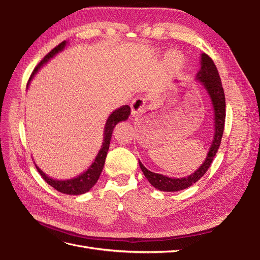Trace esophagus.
<instances>
[{
	"mask_svg": "<svg viewBox=\"0 0 260 260\" xmlns=\"http://www.w3.org/2000/svg\"><path fill=\"white\" fill-rule=\"evenodd\" d=\"M146 103V98L144 96H137L132 100L131 102V109L133 115H138L143 111V107Z\"/></svg>",
	"mask_w": 260,
	"mask_h": 260,
	"instance_id": "obj_1",
	"label": "esophagus"
}]
</instances>
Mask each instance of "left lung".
Listing matches in <instances>:
<instances>
[{
  "label": "left lung",
  "instance_id": "8db88e82",
  "mask_svg": "<svg viewBox=\"0 0 260 260\" xmlns=\"http://www.w3.org/2000/svg\"><path fill=\"white\" fill-rule=\"evenodd\" d=\"M201 69L198 73L196 78L205 86L206 90L208 91L212 105H214L215 111V137L212 140L211 147L208 152V155L206 157V160L204 161L202 166L196 170L194 174L185 178H169L166 176H162L159 174H155V172L149 171L146 169L142 162L139 161L140 167L142 169L144 176L149 181L154 187L158 188L160 191L166 192H176L183 190L188 186L194 184L196 181L200 180L204 174L208 170L210 167V164L212 162V159L216 156V153L218 152V148L221 143V139L223 135L224 129V120H225V98H224V91L222 88L221 79H220L219 73L217 70V67L215 65L214 60H212L207 54H202V61H201Z\"/></svg>",
  "mask_w": 260,
  "mask_h": 260
}]
</instances>
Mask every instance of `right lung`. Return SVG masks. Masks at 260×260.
<instances>
[{"mask_svg": "<svg viewBox=\"0 0 260 260\" xmlns=\"http://www.w3.org/2000/svg\"><path fill=\"white\" fill-rule=\"evenodd\" d=\"M65 45H66V42L62 41L57 46H55V48L50 53L45 55V56L42 58V60L39 62V64L36 66V68L34 69L32 74H31V76L29 78L27 85L30 83V80L32 79V77L38 72V69H40V67L43 64H45V62L48 61L51 57H53L55 54L58 53L59 51L64 49ZM130 111H131L130 106L124 105V106H121L120 108L116 109V111L113 112L111 114V116L108 117V119H107L106 124H105L103 145H102L101 151L99 152L95 160H94V162L91 165V167L85 172H83L82 175H80L79 177H77V178H74V179L66 180V181L53 180V179H51V178L46 176L43 171H41V169H39V167L36 166L37 170L39 171V174L41 175V177L51 186H53L55 190H57L60 193L79 195V194H83V193H86L88 191H90V188H92V186H94V184L98 182V180L101 176V172H102V170H103L105 159H106V155H107L108 148H109V143H111L112 133H113L115 125L119 121L128 119V117L130 115Z\"/></svg>", "mask_w": 260, "mask_h": 260, "instance_id": "1", "label": "right lung"}]
</instances>
